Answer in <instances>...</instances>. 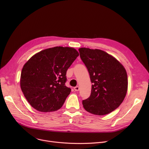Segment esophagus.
<instances>
[{"mask_svg": "<svg viewBox=\"0 0 149 149\" xmlns=\"http://www.w3.org/2000/svg\"><path fill=\"white\" fill-rule=\"evenodd\" d=\"M74 90H75V91H79L80 90L79 86H75V87L74 88Z\"/></svg>", "mask_w": 149, "mask_h": 149, "instance_id": "obj_1", "label": "esophagus"}]
</instances>
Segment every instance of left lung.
Returning <instances> with one entry per match:
<instances>
[{
	"instance_id": "8db88e82",
	"label": "left lung",
	"mask_w": 149,
	"mask_h": 149,
	"mask_svg": "<svg viewBox=\"0 0 149 149\" xmlns=\"http://www.w3.org/2000/svg\"><path fill=\"white\" fill-rule=\"evenodd\" d=\"M79 51L92 83L90 97L82 101L83 107L97 115L111 113L120 106L126 97L128 86L126 69L103 51L86 48Z\"/></svg>"
}]
</instances>
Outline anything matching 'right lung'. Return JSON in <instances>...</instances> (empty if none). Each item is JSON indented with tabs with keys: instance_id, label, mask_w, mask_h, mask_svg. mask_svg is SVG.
Instances as JSON below:
<instances>
[{
	"instance_id": "right-lung-1",
	"label": "right lung",
	"mask_w": 149,
	"mask_h": 149,
	"mask_svg": "<svg viewBox=\"0 0 149 149\" xmlns=\"http://www.w3.org/2000/svg\"><path fill=\"white\" fill-rule=\"evenodd\" d=\"M79 56L76 49L56 46L36 54L23 66L20 87L33 108L43 112L58 110L70 94L66 71Z\"/></svg>"
}]
</instances>
